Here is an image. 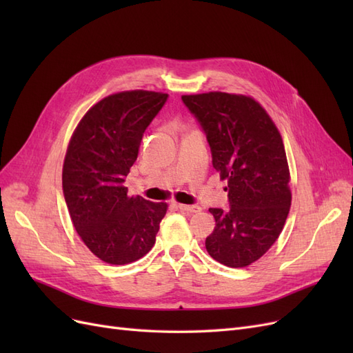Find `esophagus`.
Segmentation results:
<instances>
[{"mask_svg":"<svg viewBox=\"0 0 353 353\" xmlns=\"http://www.w3.org/2000/svg\"><path fill=\"white\" fill-rule=\"evenodd\" d=\"M178 209L183 212H188V213L200 212V206H197V205H178Z\"/></svg>","mask_w":353,"mask_h":353,"instance_id":"esophagus-1","label":"esophagus"}]
</instances>
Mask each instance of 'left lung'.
<instances>
[{
	"mask_svg": "<svg viewBox=\"0 0 353 353\" xmlns=\"http://www.w3.org/2000/svg\"><path fill=\"white\" fill-rule=\"evenodd\" d=\"M205 132L212 165L227 179L228 209H209L213 259L231 268L258 261L279 239L292 205L288 165L276 126L250 97L227 92L183 95Z\"/></svg>",
	"mask_w": 353,
	"mask_h": 353,
	"instance_id": "left-lung-1",
	"label": "left lung"
}]
</instances>
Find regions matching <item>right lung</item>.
I'll return each instance as SVG.
<instances>
[{"label": "right lung", "instance_id": "obj_1", "mask_svg": "<svg viewBox=\"0 0 353 353\" xmlns=\"http://www.w3.org/2000/svg\"><path fill=\"white\" fill-rule=\"evenodd\" d=\"M168 94L125 91L91 108L74 131L63 165V196L87 248L105 263L135 262L152 250L168 205L128 197L125 178L143 135Z\"/></svg>", "mask_w": 353, "mask_h": 353}]
</instances>
